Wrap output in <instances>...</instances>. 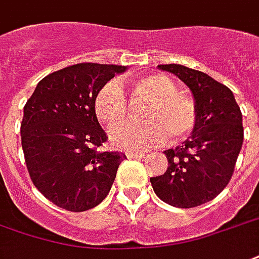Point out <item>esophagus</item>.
Instances as JSON below:
<instances>
[{"instance_id":"1","label":"esophagus","mask_w":259,"mask_h":259,"mask_svg":"<svg viewBox=\"0 0 259 259\" xmlns=\"http://www.w3.org/2000/svg\"><path fill=\"white\" fill-rule=\"evenodd\" d=\"M124 155H126L127 158H144L145 156L144 152H135V151H126Z\"/></svg>"}]
</instances>
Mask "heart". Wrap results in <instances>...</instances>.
I'll list each match as a JSON object with an SVG mask.
<instances>
[{
  "label": "heart",
  "instance_id": "b5f03b06",
  "mask_svg": "<svg viewBox=\"0 0 259 259\" xmlns=\"http://www.w3.org/2000/svg\"><path fill=\"white\" fill-rule=\"evenodd\" d=\"M136 93L152 100L145 112L148 123H122L127 116V97L123 86L110 81L96 93L93 108L97 119L110 132L111 144L119 149L144 151L171 139H185L196 124V105L189 96L177 92V85L164 74H149L136 82Z\"/></svg>",
  "mask_w": 259,
  "mask_h": 259
}]
</instances>
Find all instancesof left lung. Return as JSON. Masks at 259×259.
<instances>
[{
    "instance_id": "8db88e82",
    "label": "left lung",
    "mask_w": 259,
    "mask_h": 259,
    "mask_svg": "<svg viewBox=\"0 0 259 259\" xmlns=\"http://www.w3.org/2000/svg\"><path fill=\"white\" fill-rule=\"evenodd\" d=\"M192 92L196 124L183 145L164 151V174L151 178L159 199L191 208L210 202L231 181L243 144L242 112L229 88L202 71L181 64H160Z\"/></svg>"
}]
</instances>
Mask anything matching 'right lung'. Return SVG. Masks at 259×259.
Wrapping results in <instances>:
<instances>
[{"label": "right lung", "mask_w": 259, "mask_h": 259, "mask_svg": "<svg viewBox=\"0 0 259 259\" xmlns=\"http://www.w3.org/2000/svg\"><path fill=\"white\" fill-rule=\"evenodd\" d=\"M127 67L79 63L38 82L24 105L20 136L35 188L68 211H86L105 199L122 152H103L107 135L93 108L96 93Z\"/></svg>", "instance_id": "right-lung-1"}]
</instances>
